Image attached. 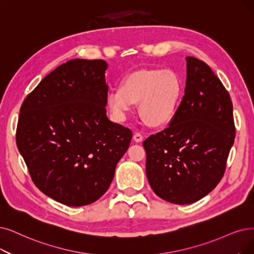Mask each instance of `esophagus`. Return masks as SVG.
Wrapping results in <instances>:
<instances>
[{
    "label": "esophagus",
    "instance_id": "1",
    "mask_svg": "<svg viewBox=\"0 0 254 254\" xmlns=\"http://www.w3.org/2000/svg\"><path fill=\"white\" fill-rule=\"evenodd\" d=\"M133 140L135 141V143H140L141 140H143V135H141L140 133H135L134 135H133Z\"/></svg>",
    "mask_w": 254,
    "mask_h": 254
}]
</instances>
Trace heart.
Instances as JSON below:
<instances>
[{"mask_svg":"<svg viewBox=\"0 0 254 254\" xmlns=\"http://www.w3.org/2000/svg\"><path fill=\"white\" fill-rule=\"evenodd\" d=\"M182 94L179 77L172 70L139 69L129 74L120 88L107 96V106L122 120L139 103V116L151 127L168 125L176 116Z\"/></svg>","mask_w":254,"mask_h":254,"instance_id":"heart-1","label":"heart"}]
</instances>
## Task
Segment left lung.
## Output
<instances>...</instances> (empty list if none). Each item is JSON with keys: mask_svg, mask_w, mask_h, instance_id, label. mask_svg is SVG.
I'll use <instances>...</instances> for the list:
<instances>
[{"mask_svg": "<svg viewBox=\"0 0 254 254\" xmlns=\"http://www.w3.org/2000/svg\"><path fill=\"white\" fill-rule=\"evenodd\" d=\"M186 60L185 96L176 116L143 143L150 187L179 205L194 203L217 187L236 135L232 102L220 79L201 60Z\"/></svg>", "mask_w": 254, "mask_h": 254, "instance_id": "1", "label": "left lung"}]
</instances>
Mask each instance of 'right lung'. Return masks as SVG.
Listing matches in <instances>:
<instances>
[{"mask_svg": "<svg viewBox=\"0 0 254 254\" xmlns=\"http://www.w3.org/2000/svg\"><path fill=\"white\" fill-rule=\"evenodd\" d=\"M107 66L104 60H69L40 81L19 110L16 145L30 176L67 206L104 195L132 137L106 116Z\"/></svg>", "mask_w": 254, "mask_h": 254, "instance_id": "add662e5", "label": "right lung"}]
</instances>
